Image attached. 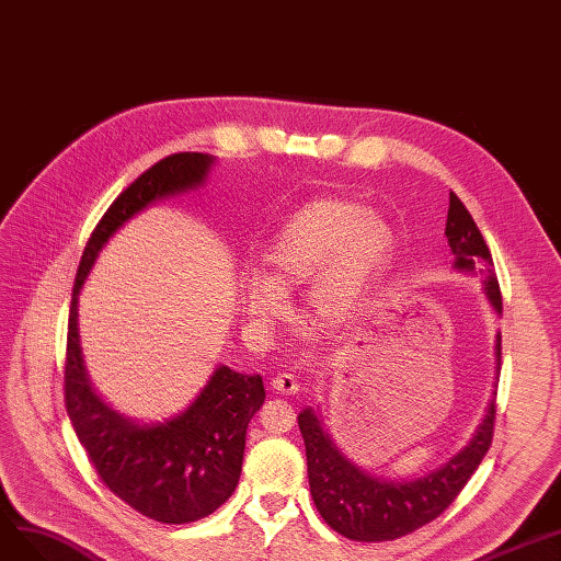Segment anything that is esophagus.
<instances>
[{
	"label": "esophagus",
	"instance_id": "obj_1",
	"mask_svg": "<svg viewBox=\"0 0 561 561\" xmlns=\"http://www.w3.org/2000/svg\"><path fill=\"white\" fill-rule=\"evenodd\" d=\"M272 388L280 394H297L299 392V381L291 375H278L272 379Z\"/></svg>",
	"mask_w": 561,
	"mask_h": 561
}]
</instances>
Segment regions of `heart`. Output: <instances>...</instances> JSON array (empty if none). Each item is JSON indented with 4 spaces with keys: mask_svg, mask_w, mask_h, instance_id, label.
Masks as SVG:
<instances>
[{
    "mask_svg": "<svg viewBox=\"0 0 561 561\" xmlns=\"http://www.w3.org/2000/svg\"><path fill=\"white\" fill-rule=\"evenodd\" d=\"M392 226L356 201L317 198L299 207L264 247L266 270L239 276L247 317L270 329L289 314V295L310 280L308 308L331 331L352 327L394 255Z\"/></svg>",
    "mask_w": 561,
    "mask_h": 561,
    "instance_id": "obj_1",
    "label": "heart"
}]
</instances>
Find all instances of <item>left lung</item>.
Wrapping results in <instances>:
<instances>
[{
	"label": "left lung",
	"instance_id": "left-lung-1",
	"mask_svg": "<svg viewBox=\"0 0 561 561\" xmlns=\"http://www.w3.org/2000/svg\"><path fill=\"white\" fill-rule=\"evenodd\" d=\"M447 244L455 255V270L461 274H484V295L491 308L502 314L500 285L493 274V260L482 232L457 194H449ZM502 337L495 335V381L500 377ZM497 388V386H495ZM495 388L486 415L479 422L472 438L443 466L413 479H392L371 474L342 455L324 430L319 409L299 413V430L306 443L308 482L317 512L352 541H394L422 525L438 518L455 502L468 479L486 457L493 440Z\"/></svg>",
	"mask_w": 561,
	"mask_h": 561
}]
</instances>
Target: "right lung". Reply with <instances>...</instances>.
Here are the masks:
<instances>
[{"label":"right lung","mask_w":561,"mask_h":561,"mask_svg":"<svg viewBox=\"0 0 561 561\" xmlns=\"http://www.w3.org/2000/svg\"><path fill=\"white\" fill-rule=\"evenodd\" d=\"M217 159L178 152L157 162L106 209L79 262L68 317L66 409L102 482L131 510L167 525L215 514L242 474L247 430L264 404L262 377L219 365L180 413L144 422L95 392L79 344V295L106 242L144 209L201 190Z\"/></svg>","instance_id":"add662e5"}]
</instances>
